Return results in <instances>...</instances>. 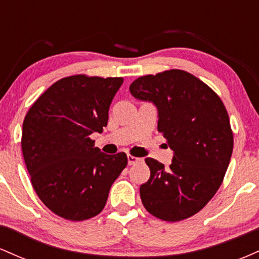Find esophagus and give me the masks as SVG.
Returning a JSON list of instances; mask_svg holds the SVG:
<instances>
[{"mask_svg":"<svg viewBox=\"0 0 259 259\" xmlns=\"http://www.w3.org/2000/svg\"><path fill=\"white\" fill-rule=\"evenodd\" d=\"M140 160H141V158H139V157L132 156V154H127V164L129 165L136 164V163L140 162Z\"/></svg>","mask_w":259,"mask_h":259,"instance_id":"1","label":"esophagus"}]
</instances>
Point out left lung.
Returning a JSON list of instances; mask_svg holds the SVG:
<instances>
[{"mask_svg": "<svg viewBox=\"0 0 259 259\" xmlns=\"http://www.w3.org/2000/svg\"><path fill=\"white\" fill-rule=\"evenodd\" d=\"M129 90L135 99L156 106L158 132L174 152L168 169L158 160L145 159L151 177L140 186L142 204L165 222L196 214L222 185L233 153V132L222 100L179 69L141 76Z\"/></svg>", "mask_w": 259, "mask_h": 259, "instance_id": "obj_1", "label": "left lung"}]
</instances>
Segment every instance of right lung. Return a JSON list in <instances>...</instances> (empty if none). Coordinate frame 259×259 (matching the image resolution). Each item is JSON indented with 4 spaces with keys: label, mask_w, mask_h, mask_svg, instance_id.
Wrapping results in <instances>:
<instances>
[{
    "label": "right lung",
    "mask_w": 259,
    "mask_h": 259,
    "mask_svg": "<svg viewBox=\"0 0 259 259\" xmlns=\"http://www.w3.org/2000/svg\"><path fill=\"white\" fill-rule=\"evenodd\" d=\"M123 78L73 75L50 86L26 113L22 151L31 184L55 214L80 222L97 215L127 164L124 152L106 154L92 133L107 126Z\"/></svg>",
    "instance_id": "add662e5"
}]
</instances>
